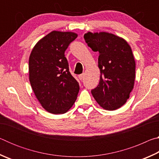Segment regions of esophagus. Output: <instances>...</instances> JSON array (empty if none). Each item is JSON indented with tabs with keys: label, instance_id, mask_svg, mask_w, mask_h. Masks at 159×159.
Instances as JSON below:
<instances>
[{
	"label": "esophagus",
	"instance_id": "esophagus-1",
	"mask_svg": "<svg viewBox=\"0 0 159 159\" xmlns=\"http://www.w3.org/2000/svg\"><path fill=\"white\" fill-rule=\"evenodd\" d=\"M84 77H85V74H80V75H79V79L80 80H82L83 79H84Z\"/></svg>",
	"mask_w": 159,
	"mask_h": 159
}]
</instances>
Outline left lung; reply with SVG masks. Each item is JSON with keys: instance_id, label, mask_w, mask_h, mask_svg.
<instances>
[{"instance_id": "1", "label": "left lung", "mask_w": 159, "mask_h": 159, "mask_svg": "<svg viewBox=\"0 0 159 159\" xmlns=\"http://www.w3.org/2000/svg\"><path fill=\"white\" fill-rule=\"evenodd\" d=\"M94 52H99V85L91 93L104 109H119L130 97L135 79V61L131 48L123 38L105 31L85 34Z\"/></svg>"}]
</instances>
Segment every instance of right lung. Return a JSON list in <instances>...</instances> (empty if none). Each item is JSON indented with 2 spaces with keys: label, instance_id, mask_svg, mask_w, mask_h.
<instances>
[{
  "label": "right lung",
  "instance_id": "1",
  "mask_svg": "<svg viewBox=\"0 0 159 159\" xmlns=\"http://www.w3.org/2000/svg\"><path fill=\"white\" fill-rule=\"evenodd\" d=\"M78 34L52 31L34 45L29 56V78L43 108L54 114H64L74 105L79 83L71 76L64 52Z\"/></svg>",
  "mask_w": 159,
  "mask_h": 159
}]
</instances>
